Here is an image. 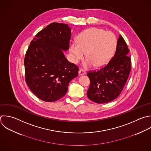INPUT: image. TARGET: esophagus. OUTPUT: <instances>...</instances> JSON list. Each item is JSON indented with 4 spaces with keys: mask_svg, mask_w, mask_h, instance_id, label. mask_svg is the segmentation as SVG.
<instances>
[{
    "mask_svg": "<svg viewBox=\"0 0 151 151\" xmlns=\"http://www.w3.org/2000/svg\"><path fill=\"white\" fill-rule=\"evenodd\" d=\"M78 74H79V75H80V76L84 75V74H86V71H85L84 70H82V69H80V70H79V71H78Z\"/></svg>",
    "mask_w": 151,
    "mask_h": 151,
    "instance_id": "esophagus-1",
    "label": "esophagus"
}]
</instances>
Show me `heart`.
I'll use <instances>...</instances> for the list:
<instances>
[{
  "label": "heart",
  "instance_id": "b5f03b06",
  "mask_svg": "<svg viewBox=\"0 0 151 151\" xmlns=\"http://www.w3.org/2000/svg\"><path fill=\"white\" fill-rule=\"evenodd\" d=\"M117 47V39L110 31L93 28L86 29L78 36L77 42L73 41L70 45L72 60L78 63L84 55V67L87 68L94 65L101 67L108 63L113 57Z\"/></svg>",
  "mask_w": 151,
  "mask_h": 151
}]
</instances>
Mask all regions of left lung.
I'll list each match as a JSON object with an SVG mask.
<instances>
[{
  "label": "left lung",
  "instance_id": "8db88e82",
  "mask_svg": "<svg viewBox=\"0 0 151 151\" xmlns=\"http://www.w3.org/2000/svg\"><path fill=\"white\" fill-rule=\"evenodd\" d=\"M127 44L122 35L117 39L114 56L103 67L89 71L87 75L90 81L88 98L97 103L110 102L121 93L131 70V58Z\"/></svg>",
  "mask_w": 151,
  "mask_h": 151
}]
</instances>
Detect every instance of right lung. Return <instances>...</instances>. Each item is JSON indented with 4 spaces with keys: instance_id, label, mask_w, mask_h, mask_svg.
Returning <instances> with one entry per match:
<instances>
[{
    "instance_id": "right-lung-1",
    "label": "right lung",
    "mask_w": 151,
    "mask_h": 151,
    "mask_svg": "<svg viewBox=\"0 0 151 151\" xmlns=\"http://www.w3.org/2000/svg\"><path fill=\"white\" fill-rule=\"evenodd\" d=\"M71 35L67 24L51 23L35 35L27 51L25 81L44 101H55L64 96L69 83L78 76V67L70 63L63 52L69 49Z\"/></svg>"
}]
</instances>
